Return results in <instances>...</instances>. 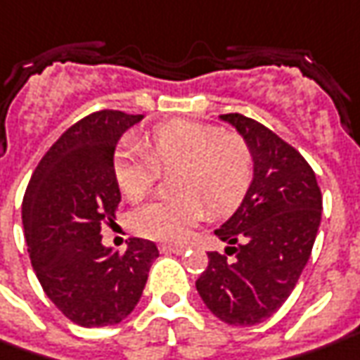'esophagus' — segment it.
<instances>
[{
    "instance_id": "obj_1",
    "label": "esophagus",
    "mask_w": 360,
    "mask_h": 360,
    "mask_svg": "<svg viewBox=\"0 0 360 360\" xmlns=\"http://www.w3.org/2000/svg\"><path fill=\"white\" fill-rule=\"evenodd\" d=\"M160 250L165 252V254H181V252H185V246H177V244H161Z\"/></svg>"
}]
</instances>
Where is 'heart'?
<instances>
[{"mask_svg":"<svg viewBox=\"0 0 360 360\" xmlns=\"http://www.w3.org/2000/svg\"><path fill=\"white\" fill-rule=\"evenodd\" d=\"M138 146L114 155V177L122 195L141 200L153 189L160 171H171L175 199L153 200L131 214L134 231L158 240H181L205 217L232 212L246 197L254 161L248 143L221 128L171 120L151 128Z\"/></svg>","mask_w":360,"mask_h":360,"instance_id":"obj_1","label":"heart"}]
</instances>
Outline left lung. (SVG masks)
I'll return each instance as SVG.
<instances>
[{
    "label": "left lung",
    "instance_id": "left-lung-1",
    "mask_svg": "<svg viewBox=\"0 0 360 360\" xmlns=\"http://www.w3.org/2000/svg\"><path fill=\"white\" fill-rule=\"evenodd\" d=\"M248 143L252 183L240 207L214 234L229 246L209 252L197 280L205 305L229 325H256L290 297L311 256L323 199L302 153L256 120L224 114Z\"/></svg>",
    "mask_w": 360,
    "mask_h": 360
}]
</instances>
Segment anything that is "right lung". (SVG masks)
I'll return each mask as SVG.
<instances>
[{
	"label": "right lung",
	"mask_w": 360,
	"mask_h": 360,
	"mask_svg": "<svg viewBox=\"0 0 360 360\" xmlns=\"http://www.w3.org/2000/svg\"><path fill=\"white\" fill-rule=\"evenodd\" d=\"M141 114L102 110L77 122L39 161L23 197V231L46 297L82 327L124 321L138 305L160 256L151 240L129 238L124 254L102 244L122 195L114 151Z\"/></svg>",
	"instance_id": "1"
}]
</instances>
